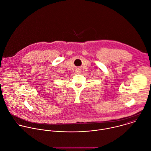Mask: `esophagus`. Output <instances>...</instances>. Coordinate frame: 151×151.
<instances>
[{
  "label": "esophagus",
  "mask_w": 151,
  "mask_h": 151,
  "mask_svg": "<svg viewBox=\"0 0 151 151\" xmlns=\"http://www.w3.org/2000/svg\"><path fill=\"white\" fill-rule=\"evenodd\" d=\"M76 72L77 74H80L81 73V70L80 69H77Z\"/></svg>",
  "instance_id": "esophagus-1"
}]
</instances>
